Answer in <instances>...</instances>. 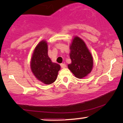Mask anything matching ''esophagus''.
<instances>
[{
    "instance_id": "1",
    "label": "esophagus",
    "mask_w": 123,
    "mask_h": 123,
    "mask_svg": "<svg viewBox=\"0 0 123 123\" xmlns=\"http://www.w3.org/2000/svg\"><path fill=\"white\" fill-rule=\"evenodd\" d=\"M61 66L62 68H66V65L65 63H61Z\"/></svg>"
}]
</instances>
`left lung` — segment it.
Listing matches in <instances>:
<instances>
[{"mask_svg": "<svg viewBox=\"0 0 123 123\" xmlns=\"http://www.w3.org/2000/svg\"><path fill=\"white\" fill-rule=\"evenodd\" d=\"M70 49L72 62L68 66V68L77 78H83L88 75L92 70L93 60L85 43L80 38L75 37Z\"/></svg>", "mask_w": 123, "mask_h": 123, "instance_id": "1", "label": "left lung"}]
</instances>
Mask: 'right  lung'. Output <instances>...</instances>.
I'll return each mask as SVG.
<instances>
[{"instance_id": "obj_1", "label": "right lung", "mask_w": 123, "mask_h": 123, "mask_svg": "<svg viewBox=\"0 0 123 123\" xmlns=\"http://www.w3.org/2000/svg\"><path fill=\"white\" fill-rule=\"evenodd\" d=\"M47 43L42 41L35 47L31 62L32 72L42 83L50 84L57 79L60 65L52 62L48 56Z\"/></svg>"}]
</instances>
